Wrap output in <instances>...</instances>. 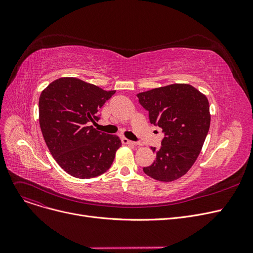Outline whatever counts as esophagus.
Wrapping results in <instances>:
<instances>
[{"instance_id": "34e87169", "label": "esophagus", "mask_w": 253, "mask_h": 253, "mask_svg": "<svg viewBox=\"0 0 253 253\" xmlns=\"http://www.w3.org/2000/svg\"><path fill=\"white\" fill-rule=\"evenodd\" d=\"M121 140H122V143H124V144H129V145H134V144H136V142H135V141L129 140V139L125 138V137H123Z\"/></svg>"}]
</instances>
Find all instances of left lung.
<instances>
[{
    "instance_id": "left-lung-1",
    "label": "left lung",
    "mask_w": 253,
    "mask_h": 253,
    "mask_svg": "<svg viewBox=\"0 0 253 253\" xmlns=\"http://www.w3.org/2000/svg\"><path fill=\"white\" fill-rule=\"evenodd\" d=\"M150 122L163 129L156 160L143 167L150 177L169 182L184 175L200 154L210 127L207 97L189 84H171L137 94Z\"/></svg>"
}]
</instances>
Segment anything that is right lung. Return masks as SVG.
<instances>
[{"instance_id": "add662e5", "label": "right lung", "mask_w": 253, "mask_h": 253, "mask_svg": "<svg viewBox=\"0 0 253 253\" xmlns=\"http://www.w3.org/2000/svg\"><path fill=\"white\" fill-rule=\"evenodd\" d=\"M76 78L50 83L39 99V121L47 147L58 165L77 178L96 177L109 170L121 147L117 135L97 131L90 123L114 94Z\"/></svg>"}]
</instances>
